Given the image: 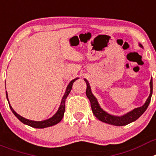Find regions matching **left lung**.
Segmentation results:
<instances>
[{
	"instance_id": "obj_1",
	"label": "left lung",
	"mask_w": 156,
	"mask_h": 156,
	"mask_svg": "<svg viewBox=\"0 0 156 156\" xmlns=\"http://www.w3.org/2000/svg\"><path fill=\"white\" fill-rule=\"evenodd\" d=\"M141 48H143V46L141 44H138ZM84 81L87 83V90H86V94L88 99L90 101L91 108H92L93 114H94V116L100 120L101 121L109 125H114V126H124L130 124V123L133 122V121H136L140 116H141V114H143L146 109L148 108V105H149L150 101H151V98L152 95V79L150 80V94L148 96V99L146 100L145 104L141 107L139 108H135V109L131 110L129 112L126 113L125 114H123L121 116H115V115H112L110 114L109 113L106 112L105 111L101 108L100 106L99 103H98V100L95 98V96L93 94L92 91H91L90 86L89 82L87 79H84Z\"/></svg>"
}]
</instances>
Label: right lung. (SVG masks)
I'll return each instance as SVG.
<instances>
[{
	"label": "right lung",
	"instance_id": "right-lung-1",
	"mask_svg": "<svg viewBox=\"0 0 156 156\" xmlns=\"http://www.w3.org/2000/svg\"><path fill=\"white\" fill-rule=\"evenodd\" d=\"M77 79H79V78H76V79L73 80H71L70 83L68 84V86H67V87H66V90L65 94H64L63 97H62V98L60 106H59V108H58V111H56V113L54 114L53 116L51 117V118H48V119L44 120V121H31V120L26 119V118L21 117V115H19L18 114H17V113L14 111V109L12 108V107L11 106V104H10V103H9V100H8V93H7V91H6L7 100H8V104H9L10 108H11V111H12L13 114H15V117H16V118H18L20 121H21V122H22L23 124H25V125H28V126H31V127H32V128H48V127L53 126V125L58 124V122H60L61 120H62V118H63L64 112H65L66 99V98L68 97L69 94L70 93L71 90H72L73 84V83L75 82Z\"/></svg>",
	"mask_w": 156,
	"mask_h": 156
}]
</instances>
